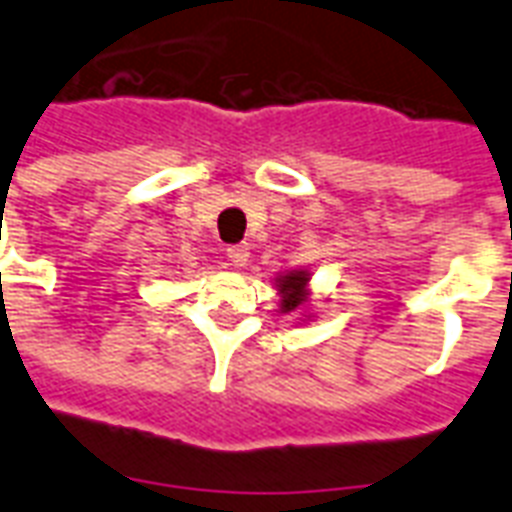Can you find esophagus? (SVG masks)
Here are the masks:
<instances>
[{
  "instance_id": "esophagus-1",
  "label": "esophagus",
  "mask_w": 512,
  "mask_h": 512,
  "mask_svg": "<svg viewBox=\"0 0 512 512\" xmlns=\"http://www.w3.org/2000/svg\"><path fill=\"white\" fill-rule=\"evenodd\" d=\"M251 248L245 243H237V245H229L227 248V259L232 267H245V261H248V256H251Z\"/></svg>"
}]
</instances>
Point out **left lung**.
Returning <instances> with one entry per match:
<instances>
[{
    "label": "left lung",
    "instance_id": "left-lung-1",
    "mask_svg": "<svg viewBox=\"0 0 512 512\" xmlns=\"http://www.w3.org/2000/svg\"><path fill=\"white\" fill-rule=\"evenodd\" d=\"M307 280L310 277L304 275V272H291V275L280 277V293H283V312H293L299 307L301 301L307 299Z\"/></svg>",
    "mask_w": 512,
    "mask_h": 512
}]
</instances>
